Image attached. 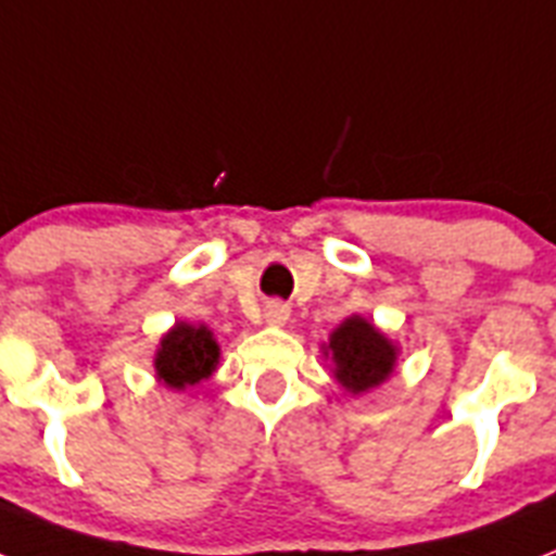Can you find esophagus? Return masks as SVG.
<instances>
[{
  "instance_id": "1",
  "label": "esophagus",
  "mask_w": 556,
  "mask_h": 556,
  "mask_svg": "<svg viewBox=\"0 0 556 556\" xmlns=\"http://www.w3.org/2000/svg\"><path fill=\"white\" fill-rule=\"evenodd\" d=\"M263 316H265V321H268V325L279 328V325H286L288 316H291V307L282 305V302H268V305H265Z\"/></svg>"
}]
</instances>
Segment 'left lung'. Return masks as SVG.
<instances>
[{"label": "left lung", "mask_w": 556, "mask_h": 556, "mask_svg": "<svg viewBox=\"0 0 556 556\" xmlns=\"http://www.w3.org/2000/svg\"><path fill=\"white\" fill-rule=\"evenodd\" d=\"M325 358L333 362L336 381L348 393L362 395L393 376L399 348L365 316H350L330 333Z\"/></svg>", "instance_id": "obj_1"}]
</instances>
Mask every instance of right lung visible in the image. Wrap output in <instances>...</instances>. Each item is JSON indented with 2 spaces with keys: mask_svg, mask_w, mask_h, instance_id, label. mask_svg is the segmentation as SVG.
Instances as JSON below:
<instances>
[{
  "mask_svg": "<svg viewBox=\"0 0 556 556\" xmlns=\"http://www.w3.org/2000/svg\"><path fill=\"white\" fill-rule=\"evenodd\" d=\"M220 362V344L214 342V333L206 325H189L177 321L175 328L161 339L155 353L157 381L172 390H186L200 381H206Z\"/></svg>",
  "mask_w": 556,
  "mask_h": 556,
  "instance_id": "1",
  "label": "right lung"
}]
</instances>
